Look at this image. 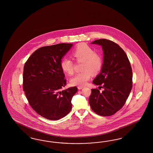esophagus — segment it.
I'll use <instances>...</instances> for the list:
<instances>
[{
    "instance_id": "esophagus-1",
    "label": "esophagus",
    "mask_w": 153,
    "mask_h": 153,
    "mask_svg": "<svg viewBox=\"0 0 153 153\" xmlns=\"http://www.w3.org/2000/svg\"><path fill=\"white\" fill-rule=\"evenodd\" d=\"M84 88V86H77V88L79 89H82V88Z\"/></svg>"
}]
</instances>
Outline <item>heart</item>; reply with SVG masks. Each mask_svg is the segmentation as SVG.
Segmentation results:
<instances>
[{"label": "heart", "instance_id": "b5f03b06", "mask_svg": "<svg viewBox=\"0 0 153 153\" xmlns=\"http://www.w3.org/2000/svg\"><path fill=\"white\" fill-rule=\"evenodd\" d=\"M72 55L77 61H82L81 69L82 70L71 79L73 85H85L93 74L99 72L102 67L103 59L92 47L86 44H80L74 48ZM61 69L69 75L74 74V62L71 59L64 57L61 60Z\"/></svg>", "mask_w": 153, "mask_h": 153}]
</instances>
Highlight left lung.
<instances>
[{
	"label": "left lung",
	"instance_id": "obj_1",
	"mask_svg": "<svg viewBox=\"0 0 153 153\" xmlns=\"http://www.w3.org/2000/svg\"><path fill=\"white\" fill-rule=\"evenodd\" d=\"M92 44L102 46L104 63L101 73L93 83L104 89H92L89 102L92 110L101 116H110L125 104L133 86V72L125 51L116 43L98 39Z\"/></svg>",
	"mask_w": 153,
	"mask_h": 153
}]
</instances>
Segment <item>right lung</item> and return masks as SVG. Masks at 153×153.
<instances>
[{"label":"right lung","instance_id":"1","mask_svg":"<svg viewBox=\"0 0 153 153\" xmlns=\"http://www.w3.org/2000/svg\"><path fill=\"white\" fill-rule=\"evenodd\" d=\"M72 44L45 46L35 51L25 63L23 88L32 108L50 120L67 116L71 100L77 92L76 86L62 90L67 79L61 69V59Z\"/></svg>","mask_w":153,"mask_h":153}]
</instances>
